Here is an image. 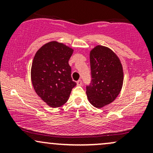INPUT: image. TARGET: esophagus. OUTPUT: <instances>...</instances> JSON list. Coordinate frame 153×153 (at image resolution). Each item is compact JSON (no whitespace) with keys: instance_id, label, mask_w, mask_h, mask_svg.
Instances as JSON below:
<instances>
[{"instance_id":"esophagus-1","label":"esophagus","mask_w":153,"mask_h":153,"mask_svg":"<svg viewBox=\"0 0 153 153\" xmlns=\"http://www.w3.org/2000/svg\"><path fill=\"white\" fill-rule=\"evenodd\" d=\"M82 80H78V81H77V85H82Z\"/></svg>"}]
</instances>
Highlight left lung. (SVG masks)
Instances as JSON below:
<instances>
[{"label":"left lung","mask_w":153,"mask_h":153,"mask_svg":"<svg viewBox=\"0 0 153 153\" xmlns=\"http://www.w3.org/2000/svg\"><path fill=\"white\" fill-rule=\"evenodd\" d=\"M91 80L86 94L96 108L109 104L116 99L123 84L122 66L116 54L103 46L96 47L90 53Z\"/></svg>","instance_id":"8db88e82"}]
</instances>
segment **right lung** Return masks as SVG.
<instances>
[{
  "instance_id": "1",
  "label": "right lung",
  "mask_w": 153,
  "mask_h": 153,
  "mask_svg": "<svg viewBox=\"0 0 153 153\" xmlns=\"http://www.w3.org/2000/svg\"><path fill=\"white\" fill-rule=\"evenodd\" d=\"M73 52L62 43L51 42L43 45L33 59L31 77L34 90L53 108L65 104L76 85L68 63Z\"/></svg>"
}]
</instances>
